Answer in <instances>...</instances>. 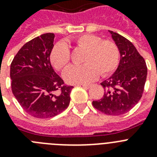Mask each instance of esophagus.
<instances>
[{
    "mask_svg": "<svg viewBox=\"0 0 157 157\" xmlns=\"http://www.w3.org/2000/svg\"><path fill=\"white\" fill-rule=\"evenodd\" d=\"M82 86L86 88V89H90L92 86V85H90V84H82Z\"/></svg>",
    "mask_w": 157,
    "mask_h": 157,
    "instance_id": "1",
    "label": "esophagus"
}]
</instances>
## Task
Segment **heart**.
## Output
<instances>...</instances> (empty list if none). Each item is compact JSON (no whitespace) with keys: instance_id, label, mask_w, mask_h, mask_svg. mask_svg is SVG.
<instances>
[{"instance_id":"1","label":"heart","mask_w":157,"mask_h":157,"mask_svg":"<svg viewBox=\"0 0 157 157\" xmlns=\"http://www.w3.org/2000/svg\"><path fill=\"white\" fill-rule=\"evenodd\" d=\"M75 48L86 51L82 66H71L63 72V78L67 83L81 84L92 82L98 76H106L117 67L120 52L111 40H102L94 35H82L71 40ZM51 62L56 69L63 70L71 61V51L64 43H59L51 52Z\"/></svg>"}]
</instances>
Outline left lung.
Returning <instances> with one entry per match:
<instances>
[{"label":"left lung","instance_id":"obj_1","mask_svg":"<svg viewBox=\"0 0 157 157\" xmlns=\"http://www.w3.org/2000/svg\"><path fill=\"white\" fill-rule=\"evenodd\" d=\"M120 52L118 67L113 75L101 83L105 93L93 106L108 115H121L137 104L144 92L147 66L134 45L124 36L109 31Z\"/></svg>","mask_w":157,"mask_h":157}]
</instances>
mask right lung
<instances>
[{
  "label": "right lung",
  "instance_id": "obj_1",
  "mask_svg": "<svg viewBox=\"0 0 157 157\" xmlns=\"http://www.w3.org/2000/svg\"><path fill=\"white\" fill-rule=\"evenodd\" d=\"M54 38V33H46L26 43L10 66L13 94L23 109L37 118L58 115L71 100L73 86L64 83L50 62Z\"/></svg>",
  "mask_w": 157,
  "mask_h": 157
}]
</instances>
